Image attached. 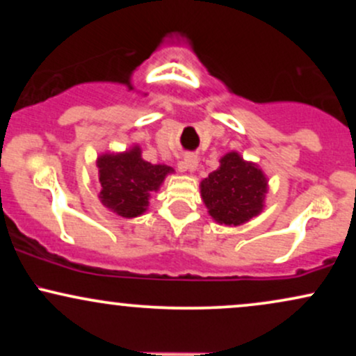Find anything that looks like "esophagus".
Returning <instances> with one entry per match:
<instances>
[{"instance_id":"obj_1","label":"esophagus","mask_w":356,"mask_h":356,"mask_svg":"<svg viewBox=\"0 0 356 356\" xmlns=\"http://www.w3.org/2000/svg\"><path fill=\"white\" fill-rule=\"evenodd\" d=\"M197 165H199L197 157H195V155H192V154L184 155L182 161L179 162V169H181L182 172H194V170L197 169Z\"/></svg>"}]
</instances>
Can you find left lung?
I'll return each mask as SVG.
<instances>
[{
	"mask_svg": "<svg viewBox=\"0 0 356 356\" xmlns=\"http://www.w3.org/2000/svg\"><path fill=\"white\" fill-rule=\"evenodd\" d=\"M266 194V174L236 150L224 154L218 169L201 181V197L207 212L224 226H243L259 216Z\"/></svg>",
	"mask_w": 356,
	"mask_h": 356,
	"instance_id": "8db88e82",
	"label": "left lung"
}]
</instances>
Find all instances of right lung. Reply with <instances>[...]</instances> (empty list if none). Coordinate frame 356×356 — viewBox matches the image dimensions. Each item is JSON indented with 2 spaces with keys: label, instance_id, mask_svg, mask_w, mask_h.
I'll return each mask as SVG.
<instances>
[{
  "label": "right lung",
  "instance_id": "1",
  "mask_svg": "<svg viewBox=\"0 0 356 356\" xmlns=\"http://www.w3.org/2000/svg\"><path fill=\"white\" fill-rule=\"evenodd\" d=\"M100 181V202L113 214L125 219L142 216L149 207L152 192H157L172 167L150 164L142 157L140 145L124 152H105L97 157Z\"/></svg>",
  "mask_w": 356,
  "mask_h": 356
}]
</instances>
